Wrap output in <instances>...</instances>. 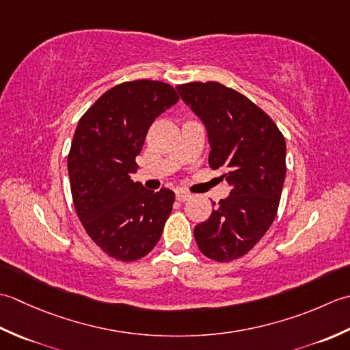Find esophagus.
Wrapping results in <instances>:
<instances>
[{
	"label": "esophagus",
	"mask_w": 350,
	"mask_h": 350,
	"mask_svg": "<svg viewBox=\"0 0 350 350\" xmlns=\"http://www.w3.org/2000/svg\"><path fill=\"white\" fill-rule=\"evenodd\" d=\"M190 196H191L190 193H187V191H183V190H178L175 193L176 201H180V202H185Z\"/></svg>",
	"instance_id": "34e87169"
}]
</instances>
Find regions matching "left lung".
<instances>
[{
	"mask_svg": "<svg viewBox=\"0 0 350 350\" xmlns=\"http://www.w3.org/2000/svg\"><path fill=\"white\" fill-rule=\"evenodd\" d=\"M183 101L202 120L210 144L208 165L222 169L230 196L195 226L208 258L225 262L246 255L276 217L285 178V139L251 99L217 81L176 85Z\"/></svg>",
	"mask_w": 350,
	"mask_h": 350,
	"instance_id": "left-lung-1",
	"label": "left lung"
}]
</instances>
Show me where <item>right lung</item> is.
Wrapping results in <instances>:
<instances>
[{"label":"right lung","instance_id":"obj_1","mask_svg":"<svg viewBox=\"0 0 350 350\" xmlns=\"http://www.w3.org/2000/svg\"><path fill=\"white\" fill-rule=\"evenodd\" d=\"M178 99L163 81H126L107 90L77 125L68 155L74 206L111 258L128 262L151 252L172 211V190H148L131 174L149 126Z\"/></svg>","mask_w":350,"mask_h":350}]
</instances>
